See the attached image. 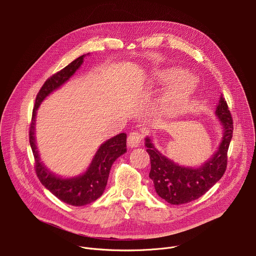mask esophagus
<instances>
[{"label": "esophagus", "mask_w": 256, "mask_h": 256, "mask_svg": "<svg viewBox=\"0 0 256 256\" xmlns=\"http://www.w3.org/2000/svg\"><path fill=\"white\" fill-rule=\"evenodd\" d=\"M142 134L140 132H132L128 136V144L130 148H136L140 144Z\"/></svg>", "instance_id": "obj_1"}]
</instances>
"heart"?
<instances>
[{
    "label": "heart",
    "mask_w": 256,
    "mask_h": 256,
    "mask_svg": "<svg viewBox=\"0 0 256 256\" xmlns=\"http://www.w3.org/2000/svg\"><path fill=\"white\" fill-rule=\"evenodd\" d=\"M158 85H166L158 99V110L165 116L177 114L194 93L198 81L194 76L184 74L181 70L170 68L155 72Z\"/></svg>",
    "instance_id": "heart-1"
}]
</instances>
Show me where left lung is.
I'll return each instance as SVG.
<instances>
[{"mask_svg":"<svg viewBox=\"0 0 256 256\" xmlns=\"http://www.w3.org/2000/svg\"><path fill=\"white\" fill-rule=\"evenodd\" d=\"M216 116L223 126V138L218 150L198 168L175 164L155 149L150 138H146L144 144L151 160L149 177L154 182L157 194L167 202L182 204L198 200L224 175L227 168V153L233 136V120L223 95L216 105Z\"/></svg>","mask_w":256,"mask_h":256,"instance_id":"obj_1","label":"left lung"}]
</instances>
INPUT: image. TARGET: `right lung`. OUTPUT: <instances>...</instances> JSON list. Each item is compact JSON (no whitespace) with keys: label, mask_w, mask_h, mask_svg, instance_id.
<instances>
[{"label":"right lung","mask_w":256,"mask_h":256,"mask_svg":"<svg viewBox=\"0 0 256 256\" xmlns=\"http://www.w3.org/2000/svg\"><path fill=\"white\" fill-rule=\"evenodd\" d=\"M83 54L72 60L62 70L50 77L36 95L35 105L29 130V142L34 156L35 172L38 179L54 196L66 204L75 206L89 204L102 196L114 162L126 152V134H120L103 142L96 152L87 171L74 178H60L56 176L40 162L38 147L35 144V116L40 103L52 91L66 83L83 64Z\"/></svg>","instance_id":"right-lung-1"}]
</instances>
